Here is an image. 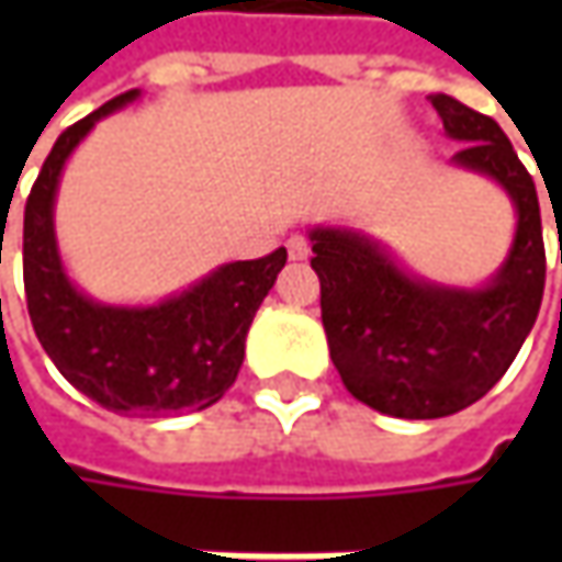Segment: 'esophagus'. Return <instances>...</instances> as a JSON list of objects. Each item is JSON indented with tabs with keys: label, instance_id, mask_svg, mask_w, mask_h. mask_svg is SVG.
I'll use <instances>...</instances> for the list:
<instances>
[{
	"label": "esophagus",
	"instance_id": "esophagus-1",
	"mask_svg": "<svg viewBox=\"0 0 562 562\" xmlns=\"http://www.w3.org/2000/svg\"><path fill=\"white\" fill-rule=\"evenodd\" d=\"M288 252H291V259H306L310 256V237L306 234H291L288 237Z\"/></svg>",
	"mask_w": 562,
	"mask_h": 562
}]
</instances>
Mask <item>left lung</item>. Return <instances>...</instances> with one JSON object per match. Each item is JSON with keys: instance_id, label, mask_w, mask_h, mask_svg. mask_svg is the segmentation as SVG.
I'll list each match as a JSON object with an SVG mask.
<instances>
[{"instance_id": "8db88e82", "label": "left lung", "mask_w": 562, "mask_h": 562, "mask_svg": "<svg viewBox=\"0 0 562 562\" xmlns=\"http://www.w3.org/2000/svg\"><path fill=\"white\" fill-rule=\"evenodd\" d=\"M453 162L487 175L516 205L507 262L479 291L441 288L400 269L372 237L315 227L313 269L322 325L344 387L384 416L441 419L482 400L504 378L541 310L544 237L535 181L501 124L435 93Z\"/></svg>"}]
</instances>
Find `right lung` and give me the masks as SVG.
Segmentation results:
<instances>
[{"label": "right lung", "instance_id": "obj_1", "mask_svg": "<svg viewBox=\"0 0 562 562\" xmlns=\"http://www.w3.org/2000/svg\"><path fill=\"white\" fill-rule=\"evenodd\" d=\"M137 97L140 90L121 93L55 140L24 205V293L43 350L80 394L121 416H159L225 397L244 366L252 315L284 269L288 249L218 266L156 306H105L77 291L55 247L58 178L93 124Z\"/></svg>", "mask_w": 562, "mask_h": 562}]
</instances>
